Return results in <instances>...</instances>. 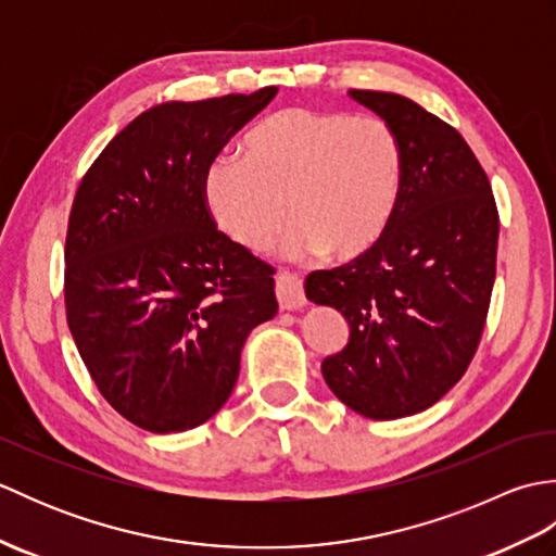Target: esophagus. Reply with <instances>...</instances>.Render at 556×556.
<instances>
[{
	"label": "esophagus",
	"instance_id": "obj_1",
	"mask_svg": "<svg viewBox=\"0 0 556 556\" xmlns=\"http://www.w3.org/2000/svg\"><path fill=\"white\" fill-rule=\"evenodd\" d=\"M277 301L281 311H299L305 305L303 281L293 271H281L277 275Z\"/></svg>",
	"mask_w": 556,
	"mask_h": 556
}]
</instances>
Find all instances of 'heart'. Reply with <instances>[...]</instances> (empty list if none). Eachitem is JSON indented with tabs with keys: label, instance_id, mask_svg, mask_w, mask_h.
<instances>
[{
	"label": "heart",
	"instance_id": "b5f03b06",
	"mask_svg": "<svg viewBox=\"0 0 556 556\" xmlns=\"http://www.w3.org/2000/svg\"><path fill=\"white\" fill-rule=\"evenodd\" d=\"M404 152L377 116L289 108L253 126L241 160H217L205 172L203 198L217 227L248 253L296 222L281 251L361 257L392 222Z\"/></svg>",
	"mask_w": 556,
	"mask_h": 556
}]
</instances>
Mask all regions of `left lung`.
Returning a JSON list of instances; mask_svg holds the SVG:
<instances>
[{
    "instance_id": "1",
    "label": "left lung",
    "mask_w": 556,
    "mask_h": 556,
    "mask_svg": "<svg viewBox=\"0 0 556 556\" xmlns=\"http://www.w3.org/2000/svg\"><path fill=\"white\" fill-rule=\"evenodd\" d=\"M392 126L404 184L372 251L311 271L305 296L349 323V344L323 361L339 401L372 420L437 404L460 375L485 327L500 217L473 150L456 128L394 92L351 90Z\"/></svg>"
}]
</instances>
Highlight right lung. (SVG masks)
Returning a JSON list of instances; mask_svg holds the SVG:
<instances>
[{
	"label": "right lung",
	"instance_id": "obj_1",
	"mask_svg": "<svg viewBox=\"0 0 556 556\" xmlns=\"http://www.w3.org/2000/svg\"><path fill=\"white\" fill-rule=\"evenodd\" d=\"M277 88L162 102L116 134L74 198L66 317L102 396L150 432L227 404L251 329L277 315L271 267L217 231L205 172Z\"/></svg>",
	"mask_w": 556,
	"mask_h": 556
}]
</instances>
